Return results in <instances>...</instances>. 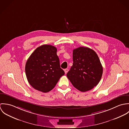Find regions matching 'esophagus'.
<instances>
[{
    "label": "esophagus",
    "instance_id": "34e87169",
    "mask_svg": "<svg viewBox=\"0 0 129 129\" xmlns=\"http://www.w3.org/2000/svg\"><path fill=\"white\" fill-rule=\"evenodd\" d=\"M64 71L65 74H67L68 73V72H69V69H66L64 70Z\"/></svg>",
    "mask_w": 129,
    "mask_h": 129
}]
</instances>
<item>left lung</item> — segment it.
I'll use <instances>...</instances> for the list:
<instances>
[{"instance_id":"8db88e82","label":"left lung","mask_w":129,"mask_h":129,"mask_svg":"<svg viewBox=\"0 0 129 129\" xmlns=\"http://www.w3.org/2000/svg\"><path fill=\"white\" fill-rule=\"evenodd\" d=\"M73 65L67 76L74 87L85 92L99 82L103 68L99 57L92 49L80 47L73 50Z\"/></svg>"}]
</instances>
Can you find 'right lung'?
I'll use <instances>...</instances> for the list:
<instances>
[{"mask_svg":"<svg viewBox=\"0 0 129 129\" xmlns=\"http://www.w3.org/2000/svg\"><path fill=\"white\" fill-rule=\"evenodd\" d=\"M57 49L50 45H43L33 52L25 66V73L30 84L41 92L52 90L64 72L60 68Z\"/></svg>","mask_w":129,"mask_h":129,"instance_id":"right-lung-1","label":"right lung"}]
</instances>
